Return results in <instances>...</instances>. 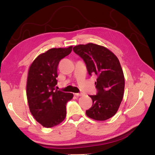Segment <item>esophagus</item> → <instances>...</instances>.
<instances>
[{
	"mask_svg": "<svg viewBox=\"0 0 155 155\" xmlns=\"http://www.w3.org/2000/svg\"><path fill=\"white\" fill-rule=\"evenodd\" d=\"M75 95H76L77 97H81L84 95V93H75Z\"/></svg>",
	"mask_w": 155,
	"mask_h": 155,
	"instance_id": "esophagus-1",
	"label": "esophagus"
}]
</instances>
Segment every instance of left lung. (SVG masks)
Segmentation results:
<instances>
[{"label":"left lung","instance_id":"8db88e82","mask_svg":"<svg viewBox=\"0 0 155 155\" xmlns=\"http://www.w3.org/2000/svg\"><path fill=\"white\" fill-rule=\"evenodd\" d=\"M73 51L86 63L88 74L97 75V93L90 95L93 105L86 111L87 116L105 120L116 114L123 98L124 78L119 60L104 46L89 43L75 45Z\"/></svg>","mask_w":155,"mask_h":155}]
</instances>
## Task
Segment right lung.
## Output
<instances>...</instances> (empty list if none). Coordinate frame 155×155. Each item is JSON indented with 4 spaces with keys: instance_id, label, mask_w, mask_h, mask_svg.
I'll use <instances>...</instances> for the list:
<instances>
[{
    "instance_id": "add662e5",
    "label": "right lung",
    "mask_w": 155,
    "mask_h": 155,
    "mask_svg": "<svg viewBox=\"0 0 155 155\" xmlns=\"http://www.w3.org/2000/svg\"><path fill=\"white\" fill-rule=\"evenodd\" d=\"M72 48L50 49L38 56L29 67L26 96L30 112L38 123L47 128L64 120L67 103L73 97L72 93L55 88L59 62L71 52Z\"/></svg>"
}]
</instances>
